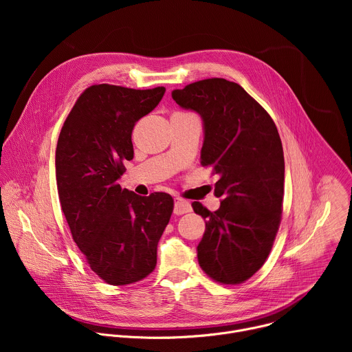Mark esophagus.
Instances as JSON below:
<instances>
[{"label":"esophagus","instance_id":"1","mask_svg":"<svg viewBox=\"0 0 352 352\" xmlns=\"http://www.w3.org/2000/svg\"><path fill=\"white\" fill-rule=\"evenodd\" d=\"M190 210H192V208H190V204L188 202V200H185L182 197H177L175 199V202H174V214L181 216V214L189 213Z\"/></svg>","mask_w":352,"mask_h":352}]
</instances>
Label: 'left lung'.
Wrapping results in <instances>:
<instances>
[{
  "label": "left lung",
  "instance_id": "1",
  "mask_svg": "<svg viewBox=\"0 0 352 352\" xmlns=\"http://www.w3.org/2000/svg\"><path fill=\"white\" fill-rule=\"evenodd\" d=\"M171 96L202 118L200 164L219 175L214 195L221 197L220 208L210 212L192 204L206 219L199 265L219 283H243L266 262L281 221L284 153L278 131L255 98L223 78L190 83Z\"/></svg>",
  "mask_w": 352,
  "mask_h": 352
}]
</instances>
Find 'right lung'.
Returning <instances> with one entry per match:
<instances>
[{
	"mask_svg": "<svg viewBox=\"0 0 352 352\" xmlns=\"http://www.w3.org/2000/svg\"><path fill=\"white\" fill-rule=\"evenodd\" d=\"M166 87L93 85L76 100L60 132L56 177L61 209L90 269L111 285L136 283L157 263V243L174 200L139 196L118 179L133 159L135 124L153 111Z\"/></svg>",
	"mask_w": 352,
	"mask_h": 352,
	"instance_id": "obj_1",
	"label": "right lung"
}]
</instances>
